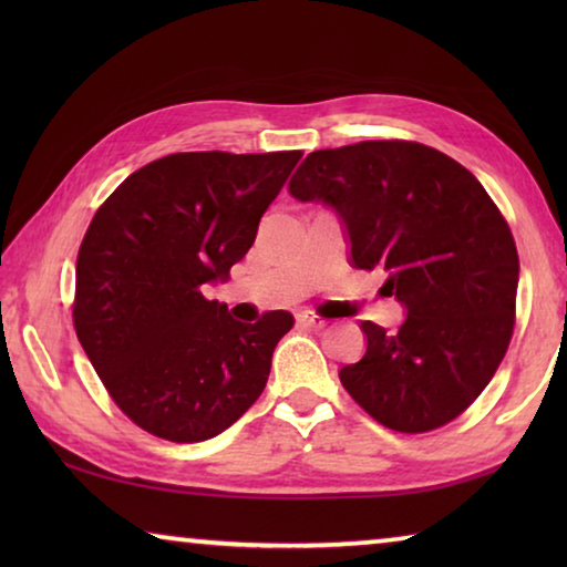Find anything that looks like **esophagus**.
Here are the masks:
<instances>
[{"instance_id": "esophagus-1", "label": "esophagus", "mask_w": 567, "mask_h": 567, "mask_svg": "<svg viewBox=\"0 0 567 567\" xmlns=\"http://www.w3.org/2000/svg\"><path fill=\"white\" fill-rule=\"evenodd\" d=\"M295 320L300 322V324H305V328H322V324L328 322L324 318H320V315H315L312 310H300V312L295 315Z\"/></svg>"}]
</instances>
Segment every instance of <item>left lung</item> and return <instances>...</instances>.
I'll use <instances>...</instances> for the list:
<instances>
[{"instance_id": "8db88e82", "label": "left lung", "mask_w": 567, "mask_h": 567, "mask_svg": "<svg viewBox=\"0 0 567 567\" xmlns=\"http://www.w3.org/2000/svg\"><path fill=\"white\" fill-rule=\"evenodd\" d=\"M287 189L332 207L350 262L385 270V292L405 307L398 332L360 324L368 350L340 370L342 388L398 433L447 425L513 338L520 262L501 209L460 162L405 140L310 152Z\"/></svg>"}]
</instances>
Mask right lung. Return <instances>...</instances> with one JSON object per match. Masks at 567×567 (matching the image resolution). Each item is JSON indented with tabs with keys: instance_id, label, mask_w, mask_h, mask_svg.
Listing matches in <instances>:
<instances>
[{
	"instance_id": "1",
	"label": "right lung",
	"mask_w": 567,
	"mask_h": 567,
	"mask_svg": "<svg viewBox=\"0 0 567 567\" xmlns=\"http://www.w3.org/2000/svg\"><path fill=\"white\" fill-rule=\"evenodd\" d=\"M302 152H177L104 199L76 255L74 330L134 425L203 443L252 408L285 310L237 322L205 285L225 282Z\"/></svg>"
}]
</instances>
